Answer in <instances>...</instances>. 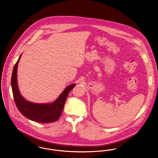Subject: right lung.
I'll return each instance as SVG.
<instances>
[{"label": "right lung", "instance_id": "1", "mask_svg": "<svg viewBox=\"0 0 158 158\" xmlns=\"http://www.w3.org/2000/svg\"><path fill=\"white\" fill-rule=\"evenodd\" d=\"M21 55L14 66L11 78V85L16 106L21 114L29 120L44 123L54 122L61 116L66 98L76 84H73L67 87L53 103L36 104L27 101L21 96L17 83V68Z\"/></svg>", "mask_w": 158, "mask_h": 158}]
</instances>
